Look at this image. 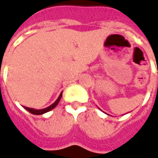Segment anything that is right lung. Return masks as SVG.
Returning <instances> with one entry per match:
<instances>
[{
  "instance_id": "1",
  "label": "right lung",
  "mask_w": 158,
  "mask_h": 158,
  "mask_svg": "<svg viewBox=\"0 0 158 158\" xmlns=\"http://www.w3.org/2000/svg\"><path fill=\"white\" fill-rule=\"evenodd\" d=\"M62 92L60 94V96H59V97L56 99V101L55 102L53 103V104H52L51 106H47V107L44 108V109H34V108H30V107H27V106H23V108L27 110V111H29V113H31L32 114H35V115H41V114H44V113H47L49 111L52 110L53 108H55L56 106H57V104H58L59 102H60L61 98H62Z\"/></svg>"
}]
</instances>
